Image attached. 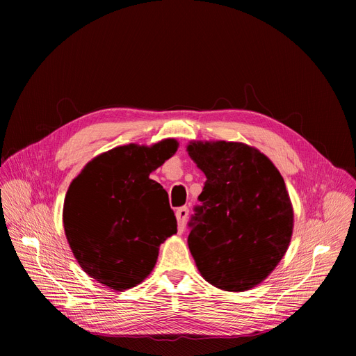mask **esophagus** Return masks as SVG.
<instances>
[{
	"label": "esophagus",
	"mask_w": 356,
	"mask_h": 356,
	"mask_svg": "<svg viewBox=\"0 0 356 356\" xmlns=\"http://www.w3.org/2000/svg\"><path fill=\"white\" fill-rule=\"evenodd\" d=\"M176 218H177V224H179V232H183L184 227H186V221L188 218V209L187 207H180L176 211Z\"/></svg>",
	"instance_id": "34e87169"
}]
</instances>
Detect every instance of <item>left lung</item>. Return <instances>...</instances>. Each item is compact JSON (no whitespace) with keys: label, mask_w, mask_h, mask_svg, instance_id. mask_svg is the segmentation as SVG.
Listing matches in <instances>:
<instances>
[{"label":"left lung","mask_w":356,"mask_h":356,"mask_svg":"<svg viewBox=\"0 0 356 356\" xmlns=\"http://www.w3.org/2000/svg\"><path fill=\"white\" fill-rule=\"evenodd\" d=\"M187 152L207 177L187 239L198 272L225 291L261 284L293 235L294 213L280 172L242 142L191 140Z\"/></svg>","instance_id":"1"}]
</instances>
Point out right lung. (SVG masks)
I'll return each mask as SVG.
<instances>
[{
    "label": "right lung",
    "mask_w": 356,
    "mask_h": 356,
    "mask_svg": "<svg viewBox=\"0 0 356 356\" xmlns=\"http://www.w3.org/2000/svg\"><path fill=\"white\" fill-rule=\"evenodd\" d=\"M176 139L117 146L91 159L70 183L63 227L80 268L127 290L154 270L159 246L177 232L166 190L149 175L172 158Z\"/></svg>",
    "instance_id": "1"
}]
</instances>
